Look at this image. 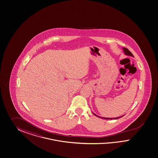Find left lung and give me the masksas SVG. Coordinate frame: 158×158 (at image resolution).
Segmentation results:
<instances>
[{
	"label": "left lung",
	"instance_id": "left-lung-1",
	"mask_svg": "<svg viewBox=\"0 0 158 158\" xmlns=\"http://www.w3.org/2000/svg\"><path fill=\"white\" fill-rule=\"evenodd\" d=\"M123 52H124V54L125 55H126V56H131V57H134L133 56V55L132 54V53H131L130 52L129 50L127 48H123ZM93 114H94V115H96V116H97V117H98V118H102V119H119V118H122V117H123L124 115H123V116H119V117H117V118H104V117H100V116H98V115H96L95 114H94L93 112Z\"/></svg>",
	"mask_w": 158,
	"mask_h": 158
}]
</instances>
